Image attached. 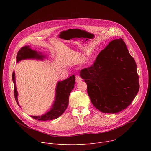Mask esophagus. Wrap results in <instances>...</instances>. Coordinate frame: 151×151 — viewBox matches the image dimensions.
Instances as JSON below:
<instances>
[{
    "mask_svg": "<svg viewBox=\"0 0 151 151\" xmlns=\"http://www.w3.org/2000/svg\"><path fill=\"white\" fill-rule=\"evenodd\" d=\"M82 80V78H81V77L79 75H77L76 76V82H80V81H81Z\"/></svg>",
    "mask_w": 151,
    "mask_h": 151,
    "instance_id": "esophagus-1",
    "label": "esophagus"
}]
</instances>
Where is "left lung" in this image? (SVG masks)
I'll return each instance as SVG.
<instances>
[{
    "label": "left lung",
    "instance_id": "left-lung-1",
    "mask_svg": "<svg viewBox=\"0 0 151 151\" xmlns=\"http://www.w3.org/2000/svg\"><path fill=\"white\" fill-rule=\"evenodd\" d=\"M93 105L105 113L127 108L139 89L137 64L122 38L110 42L93 64L80 71Z\"/></svg>",
    "mask_w": 151,
    "mask_h": 151
}]
</instances>
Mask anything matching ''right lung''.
I'll list each match as a JSON object with an SVG mask.
<instances>
[{
  "label": "right lung",
  "mask_w": 151,
  "mask_h": 151,
  "mask_svg": "<svg viewBox=\"0 0 151 151\" xmlns=\"http://www.w3.org/2000/svg\"><path fill=\"white\" fill-rule=\"evenodd\" d=\"M43 59V55H40L37 52L32 50L29 46L22 47L19 50L17 56V62H18L21 60L26 59ZM12 78L14 83V96L17 104L18 102V92L15 84V76L13 72ZM75 83V76L71 75L68 78L61 82H58L56 87V95L54 104L50 111L46 114L41 116H30L32 118L38 121H50L53 120L60 116L66 110L68 105V99L70 92L74 88Z\"/></svg>",
  "instance_id": "1"
}]
</instances>
